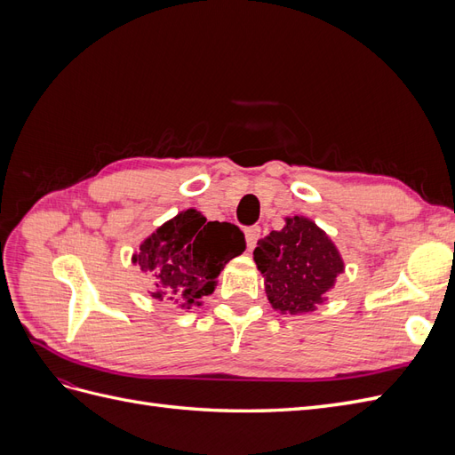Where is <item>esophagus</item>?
Instances as JSON below:
<instances>
[{"instance_id":"34e87169","label":"esophagus","mask_w":455,"mask_h":455,"mask_svg":"<svg viewBox=\"0 0 455 455\" xmlns=\"http://www.w3.org/2000/svg\"><path fill=\"white\" fill-rule=\"evenodd\" d=\"M244 239H246V249L252 251L256 246V241L259 239V228L254 226V228H249L244 231Z\"/></svg>"}]
</instances>
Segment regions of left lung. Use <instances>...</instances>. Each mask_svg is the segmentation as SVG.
Returning <instances> with one entry per match:
<instances>
[{"mask_svg":"<svg viewBox=\"0 0 455 455\" xmlns=\"http://www.w3.org/2000/svg\"><path fill=\"white\" fill-rule=\"evenodd\" d=\"M254 261L271 307L283 315L313 313L346 269L338 246L306 216H288L283 229L259 239Z\"/></svg>","mask_w":455,"mask_h":455,"instance_id":"8db88e82","label":"left lung"}]
</instances>
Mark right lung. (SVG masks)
Returning <instances> with one entry per match:
<instances>
[{"instance_id": "1", "label": "right lung", "mask_w": 455, "mask_h": 455, "mask_svg": "<svg viewBox=\"0 0 455 455\" xmlns=\"http://www.w3.org/2000/svg\"><path fill=\"white\" fill-rule=\"evenodd\" d=\"M243 231L229 222H206L188 209L159 226L132 254V264L154 279L149 296L182 309L203 306L216 288L220 271L243 254Z\"/></svg>"}]
</instances>
